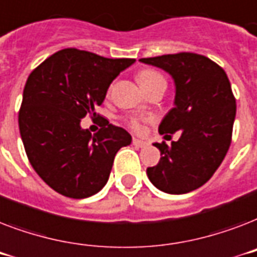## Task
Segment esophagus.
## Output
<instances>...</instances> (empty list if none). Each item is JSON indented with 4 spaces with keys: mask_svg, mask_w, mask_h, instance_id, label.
Returning <instances> with one entry per match:
<instances>
[{
    "mask_svg": "<svg viewBox=\"0 0 257 257\" xmlns=\"http://www.w3.org/2000/svg\"><path fill=\"white\" fill-rule=\"evenodd\" d=\"M132 144L135 145V147H137V148H144V147H147V145H148V143H147V141L139 140V139H133Z\"/></svg>",
    "mask_w": 257,
    "mask_h": 257,
    "instance_id": "esophagus-1",
    "label": "esophagus"
}]
</instances>
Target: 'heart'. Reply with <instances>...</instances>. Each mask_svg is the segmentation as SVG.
Listing matches in <instances>:
<instances>
[{"label": "heart", "mask_w": 257, "mask_h": 257, "mask_svg": "<svg viewBox=\"0 0 257 257\" xmlns=\"http://www.w3.org/2000/svg\"><path fill=\"white\" fill-rule=\"evenodd\" d=\"M137 80L140 82V85L147 90L151 86L156 85L159 82H167L165 81V77L160 72H157L155 69H143L139 72L137 74ZM126 124L133 131H141L143 128V124H141L140 118H137V117H131L126 120Z\"/></svg>", "instance_id": "b5f03b06"}]
</instances>
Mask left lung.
I'll return each instance as SVG.
<instances>
[{"label": "left lung", "instance_id": "left-lung-1", "mask_svg": "<svg viewBox=\"0 0 257 257\" xmlns=\"http://www.w3.org/2000/svg\"><path fill=\"white\" fill-rule=\"evenodd\" d=\"M171 74L176 84L175 108L163 118L159 132L181 131L171 145L156 143L159 164L147 169L151 183L171 195L195 191L211 179L232 141L236 98L221 66L189 52L141 58Z\"/></svg>", "mask_w": 257, "mask_h": 257}]
</instances>
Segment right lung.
<instances>
[{"label": "right lung", "instance_id": "obj_1", "mask_svg": "<svg viewBox=\"0 0 257 257\" xmlns=\"http://www.w3.org/2000/svg\"><path fill=\"white\" fill-rule=\"evenodd\" d=\"M133 62L68 48L29 74L18 112L20 133L33 169L60 195L85 199L101 191L118 149L131 144V135L105 118L94 135L80 122L86 114L96 116L94 106L102 104L110 82Z\"/></svg>", "mask_w": 257, "mask_h": 257}]
</instances>
